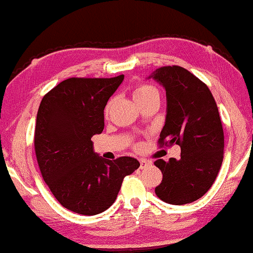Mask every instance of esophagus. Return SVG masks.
<instances>
[{"label":"esophagus","instance_id":"esophagus-1","mask_svg":"<svg viewBox=\"0 0 253 253\" xmlns=\"http://www.w3.org/2000/svg\"><path fill=\"white\" fill-rule=\"evenodd\" d=\"M150 165H151L150 161L145 160V159H139V168H141V169H144V168H146Z\"/></svg>","mask_w":253,"mask_h":253}]
</instances>
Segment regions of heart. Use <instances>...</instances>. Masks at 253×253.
I'll return each instance as SVG.
<instances>
[{"label":"heart","mask_w":253,"mask_h":253,"mask_svg":"<svg viewBox=\"0 0 253 253\" xmlns=\"http://www.w3.org/2000/svg\"><path fill=\"white\" fill-rule=\"evenodd\" d=\"M152 94H158V90L154 88L153 86H150V85H139L137 87H135V89L133 90V97L135 102H139V101L146 99V97L152 95ZM110 104L111 103L108 104L107 110L110 108Z\"/></svg>","instance_id":"obj_1"}]
</instances>
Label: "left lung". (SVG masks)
I'll use <instances>...</instances> for the list:
<instances>
[{"label": "left lung", "mask_w": 253, "mask_h": 253, "mask_svg": "<svg viewBox=\"0 0 253 253\" xmlns=\"http://www.w3.org/2000/svg\"><path fill=\"white\" fill-rule=\"evenodd\" d=\"M148 78L163 85L167 97L159 143L180 146L178 160L158 159L163 172L156 194L182 206L203 197L212 185L224 158V131L214 99L205 83L178 66L161 67Z\"/></svg>", "instance_id": "1"}]
</instances>
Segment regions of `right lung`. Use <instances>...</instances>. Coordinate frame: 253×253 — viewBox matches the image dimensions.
Listing matches in <instances>:
<instances>
[{
  "instance_id": "obj_1",
  "label": "right lung",
  "mask_w": 253,
  "mask_h": 253,
  "mask_svg": "<svg viewBox=\"0 0 253 253\" xmlns=\"http://www.w3.org/2000/svg\"><path fill=\"white\" fill-rule=\"evenodd\" d=\"M124 81L68 78L45 94L35 127V152L41 172L60 205L94 216L110 208L124 177L139 163L131 157L107 160L94 152L93 135L104 128V108Z\"/></svg>"
}]
</instances>
